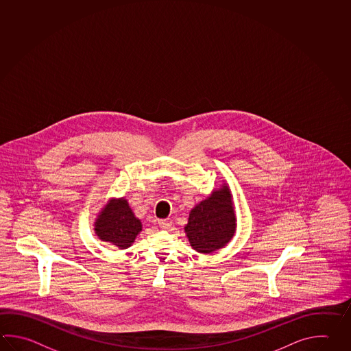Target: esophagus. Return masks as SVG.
<instances>
[{
	"label": "esophagus",
	"instance_id": "obj_1",
	"mask_svg": "<svg viewBox=\"0 0 351 351\" xmlns=\"http://www.w3.org/2000/svg\"><path fill=\"white\" fill-rule=\"evenodd\" d=\"M158 223L160 228H162V229H169V228H170V225H171V221H170L169 219H160Z\"/></svg>",
	"mask_w": 351,
	"mask_h": 351
}]
</instances>
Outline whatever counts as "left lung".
<instances>
[{"instance_id":"1","label":"left lung","mask_w":351,"mask_h":351,"mask_svg":"<svg viewBox=\"0 0 351 351\" xmlns=\"http://www.w3.org/2000/svg\"><path fill=\"white\" fill-rule=\"evenodd\" d=\"M237 229L229 187H221L191 210L185 226L193 249L210 254L229 243Z\"/></svg>"}]
</instances>
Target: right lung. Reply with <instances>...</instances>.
I'll use <instances>...</instances> for the list:
<instances>
[{
  "label": "right lung",
  "mask_w": 351,
  "mask_h": 351,
  "mask_svg": "<svg viewBox=\"0 0 351 351\" xmlns=\"http://www.w3.org/2000/svg\"><path fill=\"white\" fill-rule=\"evenodd\" d=\"M95 225V231L102 241L114 243L121 250L131 246L141 231V222L123 199L110 201Z\"/></svg>",
  "instance_id": "right-lung-1"
}]
</instances>
